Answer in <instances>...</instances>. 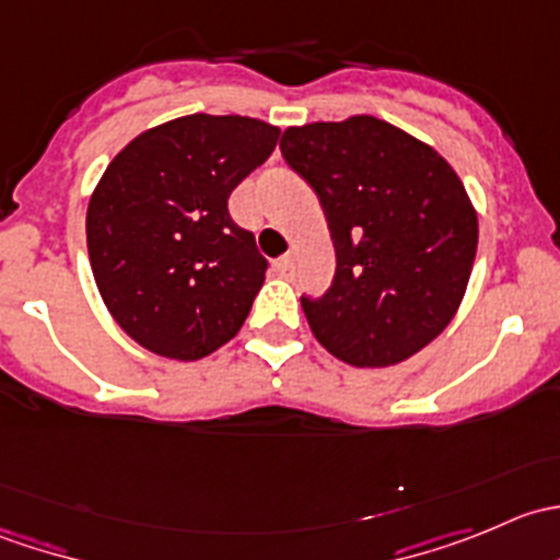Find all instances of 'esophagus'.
Instances as JSON below:
<instances>
[{"label": "esophagus", "instance_id": "34e87169", "mask_svg": "<svg viewBox=\"0 0 560 560\" xmlns=\"http://www.w3.org/2000/svg\"><path fill=\"white\" fill-rule=\"evenodd\" d=\"M273 273L276 276H292L295 273V259L292 257H279V259H273Z\"/></svg>", "mask_w": 560, "mask_h": 560}]
</instances>
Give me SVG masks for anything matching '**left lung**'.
<instances>
[{"mask_svg": "<svg viewBox=\"0 0 560 560\" xmlns=\"http://www.w3.org/2000/svg\"><path fill=\"white\" fill-rule=\"evenodd\" d=\"M281 156L319 197L336 246L316 341L358 369L411 358L450 325L477 254V213L444 156L374 116L281 135Z\"/></svg>", "mask_w": 560, "mask_h": 560, "instance_id": "8db88e82", "label": "left lung"}]
</instances>
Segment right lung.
I'll use <instances>...</instances> for the list:
<instances>
[{
  "label": "right lung",
  "mask_w": 560,
  "mask_h": 560,
  "mask_svg": "<svg viewBox=\"0 0 560 560\" xmlns=\"http://www.w3.org/2000/svg\"><path fill=\"white\" fill-rule=\"evenodd\" d=\"M279 143L248 116L175 118L107 165L86 213L94 281L129 338L200 360L246 322L268 259L228 211L235 186Z\"/></svg>",
  "instance_id": "1"
}]
</instances>
